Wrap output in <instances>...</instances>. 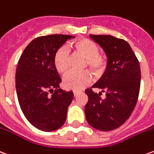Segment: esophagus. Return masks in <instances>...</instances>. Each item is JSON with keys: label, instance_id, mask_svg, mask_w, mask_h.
<instances>
[{"label": "esophagus", "instance_id": "1", "mask_svg": "<svg viewBox=\"0 0 154 154\" xmlns=\"http://www.w3.org/2000/svg\"><path fill=\"white\" fill-rule=\"evenodd\" d=\"M78 94H79V91H73L74 97H77Z\"/></svg>", "mask_w": 154, "mask_h": 154}]
</instances>
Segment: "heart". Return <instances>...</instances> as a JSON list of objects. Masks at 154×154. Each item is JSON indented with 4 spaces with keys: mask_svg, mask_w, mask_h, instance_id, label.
<instances>
[{
    "mask_svg": "<svg viewBox=\"0 0 154 154\" xmlns=\"http://www.w3.org/2000/svg\"><path fill=\"white\" fill-rule=\"evenodd\" d=\"M74 50L86 58V64L96 74L101 73L106 67V59L99 54L97 45L88 38H82L71 44ZM68 51L61 48L54 55V66L61 74L67 72L68 69ZM91 76L87 71L84 72H69L63 80L64 87L67 89L78 91L90 83Z\"/></svg>",
    "mask_w": 154,
    "mask_h": 154,
    "instance_id": "1",
    "label": "heart"
}]
</instances>
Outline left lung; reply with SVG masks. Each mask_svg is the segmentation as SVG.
<instances>
[{"mask_svg": "<svg viewBox=\"0 0 154 154\" xmlns=\"http://www.w3.org/2000/svg\"><path fill=\"white\" fill-rule=\"evenodd\" d=\"M103 48L107 57L106 70L92 88L106 92L102 99L91 88L85 92L88 101L85 106L87 122L100 131H110L129 119L138 100L141 72L138 58L125 40L111 35H91Z\"/></svg>", "mask_w": 154, "mask_h": 154, "instance_id": "obj_1", "label": "left lung"}]
</instances>
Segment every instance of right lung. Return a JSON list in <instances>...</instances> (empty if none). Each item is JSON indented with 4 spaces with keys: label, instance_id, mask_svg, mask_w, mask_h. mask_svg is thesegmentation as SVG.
<instances>
[{
    "label": "right lung",
    "instance_id": "1",
    "mask_svg": "<svg viewBox=\"0 0 154 154\" xmlns=\"http://www.w3.org/2000/svg\"><path fill=\"white\" fill-rule=\"evenodd\" d=\"M74 37L50 35L35 38L20 57L15 73L19 104L29 122L42 131L57 130L67 119L73 93L59 88L62 79L54 59L58 48Z\"/></svg>",
    "mask_w": 154,
    "mask_h": 154
}]
</instances>
